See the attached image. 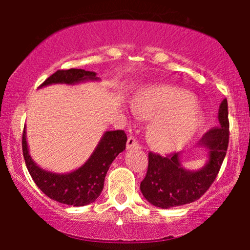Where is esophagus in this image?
<instances>
[{
  "label": "esophagus",
  "instance_id": "esophagus-1",
  "mask_svg": "<svg viewBox=\"0 0 250 250\" xmlns=\"http://www.w3.org/2000/svg\"><path fill=\"white\" fill-rule=\"evenodd\" d=\"M140 147H141V145H140L137 137H135V136H129L128 137V141H127V148L128 149L140 148Z\"/></svg>",
  "mask_w": 250,
  "mask_h": 250
}]
</instances>
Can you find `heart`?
Returning a JSON list of instances; mask_svg holds the SVG:
<instances>
[{"label": "heart", "instance_id": "1", "mask_svg": "<svg viewBox=\"0 0 250 250\" xmlns=\"http://www.w3.org/2000/svg\"><path fill=\"white\" fill-rule=\"evenodd\" d=\"M190 99L177 89L153 87L134 103L139 115L156 117L149 127V140L161 149H171L186 142L196 128Z\"/></svg>", "mask_w": 250, "mask_h": 250}]
</instances>
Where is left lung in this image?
Returning <instances> with one entry per match:
<instances>
[{
    "label": "left lung",
    "mask_w": 250,
    "mask_h": 250,
    "mask_svg": "<svg viewBox=\"0 0 250 250\" xmlns=\"http://www.w3.org/2000/svg\"><path fill=\"white\" fill-rule=\"evenodd\" d=\"M220 125L211 128L201 140L209 149V161L199 171H189L180 166L179 153L166 156L149 151L148 170L141 189L148 202L160 208H171L199 200L213 185L225 160L229 143L228 102L219 109Z\"/></svg>",
    "instance_id": "1"
}]
</instances>
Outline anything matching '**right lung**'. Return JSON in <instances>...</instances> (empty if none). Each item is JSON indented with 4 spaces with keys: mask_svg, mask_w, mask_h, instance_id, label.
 Returning <instances> with one entry per match:
<instances>
[{
    "mask_svg": "<svg viewBox=\"0 0 250 250\" xmlns=\"http://www.w3.org/2000/svg\"><path fill=\"white\" fill-rule=\"evenodd\" d=\"M84 80H97L95 71L75 68L60 69L48 77L40 87L51 83L74 84ZM125 143L127 135L125 130L107 131L90 159L81 168L70 174H54L43 170L34 163L28 153L25 130L22 134V151L25 166L37 187L51 200L75 207L90 205L100 196L108 169L117 155L125 150Z\"/></svg>",
    "mask_w": 250,
    "mask_h": 250,
    "instance_id": "obj_1",
    "label": "right lung"
}]
</instances>
